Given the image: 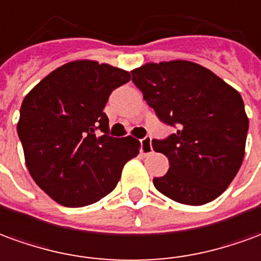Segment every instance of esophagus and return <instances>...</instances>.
Wrapping results in <instances>:
<instances>
[{"mask_svg": "<svg viewBox=\"0 0 261 261\" xmlns=\"http://www.w3.org/2000/svg\"><path fill=\"white\" fill-rule=\"evenodd\" d=\"M140 151H142V154H149V153L153 151L150 136H145L143 139L140 140Z\"/></svg>", "mask_w": 261, "mask_h": 261, "instance_id": "1", "label": "esophagus"}]
</instances>
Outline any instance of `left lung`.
Returning a JSON list of instances; mask_svg holds the SVG:
<instances>
[{
  "label": "left lung",
  "instance_id": "left-lung-1",
  "mask_svg": "<svg viewBox=\"0 0 261 261\" xmlns=\"http://www.w3.org/2000/svg\"><path fill=\"white\" fill-rule=\"evenodd\" d=\"M132 81L160 121L177 130L153 139L169 159V171L153 178L175 202L204 205L218 198L238 174L249 119L240 94L211 70L186 60L147 63Z\"/></svg>",
  "mask_w": 261,
  "mask_h": 261
}]
</instances>
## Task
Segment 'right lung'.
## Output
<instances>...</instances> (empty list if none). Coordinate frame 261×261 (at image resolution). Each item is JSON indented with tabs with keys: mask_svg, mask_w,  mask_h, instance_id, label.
<instances>
[{
	"mask_svg": "<svg viewBox=\"0 0 261 261\" xmlns=\"http://www.w3.org/2000/svg\"><path fill=\"white\" fill-rule=\"evenodd\" d=\"M129 80L125 70L79 60L51 71L23 99L16 129L27 167L59 204L75 208L104 198L138 156V140L110 136L104 112L111 92Z\"/></svg>",
	"mask_w": 261,
	"mask_h": 261,
	"instance_id": "right-lung-1",
	"label": "right lung"
}]
</instances>
